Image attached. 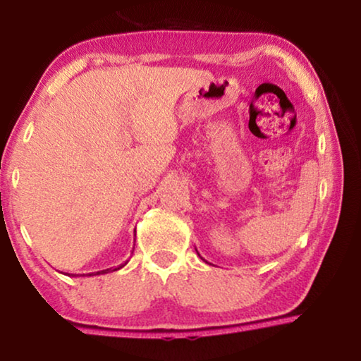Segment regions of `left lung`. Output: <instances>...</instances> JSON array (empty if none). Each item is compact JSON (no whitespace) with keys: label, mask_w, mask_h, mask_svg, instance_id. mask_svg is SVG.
Masks as SVG:
<instances>
[{"label":"left lung","mask_w":361,"mask_h":361,"mask_svg":"<svg viewBox=\"0 0 361 361\" xmlns=\"http://www.w3.org/2000/svg\"><path fill=\"white\" fill-rule=\"evenodd\" d=\"M195 252H197V250H195ZM199 256H200V255H199ZM200 258H202V256H200ZM202 259H204V258H202Z\"/></svg>","instance_id":"obj_1"}]
</instances>
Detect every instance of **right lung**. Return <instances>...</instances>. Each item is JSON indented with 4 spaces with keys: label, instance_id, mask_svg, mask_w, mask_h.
Wrapping results in <instances>:
<instances>
[{
    "label": "right lung",
    "instance_id": "add662e5",
    "mask_svg": "<svg viewBox=\"0 0 361 361\" xmlns=\"http://www.w3.org/2000/svg\"><path fill=\"white\" fill-rule=\"evenodd\" d=\"M126 264H127V262H124V264H121V266H118V267H109V269H103V271H99V272H90V274H87V276H100V274H108V272L118 271V269L124 267ZM68 276H70V274H68Z\"/></svg>",
    "mask_w": 361,
    "mask_h": 361
}]
</instances>
